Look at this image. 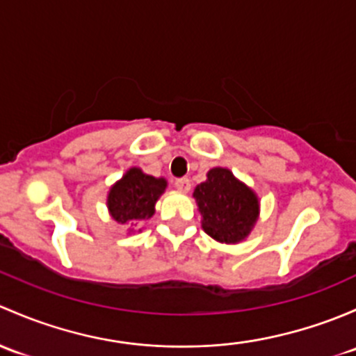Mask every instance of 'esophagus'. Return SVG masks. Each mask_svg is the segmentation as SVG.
<instances>
[{
  "label": "esophagus",
  "mask_w": 356,
  "mask_h": 356,
  "mask_svg": "<svg viewBox=\"0 0 356 356\" xmlns=\"http://www.w3.org/2000/svg\"><path fill=\"white\" fill-rule=\"evenodd\" d=\"M175 186H177L179 192L186 193L190 192V188H192V183H190L188 178H178L177 181H175Z\"/></svg>",
  "instance_id": "1"
}]
</instances>
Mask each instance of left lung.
Segmentation results:
<instances>
[{
    "label": "left lung",
    "mask_w": 356,
    "mask_h": 356,
    "mask_svg": "<svg viewBox=\"0 0 356 356\" xmlns=\"http://www.w3.org/2000/svg\"><path fill=\"white\" fill-rule=\"evenodd\" d=\"M204 232L221 243L245 240L259 218V197L226 168H212L193 190Z\"/></svg>",
    "instance_id": "1"
}]
</instances>
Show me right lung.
I'll use <instances>...</instances> for the list:
<instances>
[{
    "mask_svg": "<svg viewBox=\"0 0 356 356\" xmlns=\"http://www.w3.org/2000/svg\"><path fill=\"white\" fill-rule=\"evenodd\" d=\"M168 181L145 175L140 168H130L122 179L109 188L108 211L120 225L144 221L154 216L156 202L166 190Z\"/></svg>",
    "mask_w": 356,
    "mask_h": 356,
    "instance_id": "right-lung-1",
    "label": "right lung"
}]
</instances>
